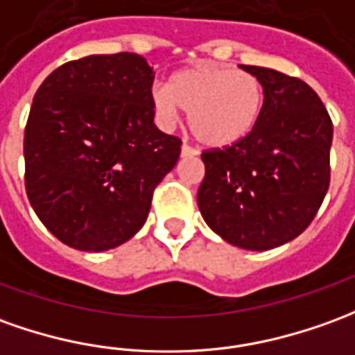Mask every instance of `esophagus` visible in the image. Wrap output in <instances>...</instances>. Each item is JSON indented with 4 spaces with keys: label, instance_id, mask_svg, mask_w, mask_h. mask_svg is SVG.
Segmentation results:
<instances>
[{
    "label": "esophagus",
    "instance_id": "obj_1",
    "mask_svg": "<svg viewBox=\"0 0 355 355\" xmlns=\"http://www.w3.org/2000/svg\"><path fill=\"white\" fill-rule=\"evenodd\" d=\"M180 153H182V157H194V155H198L200 152H198L196 148H192V146H188V144H182Z\"/></svg>",
    "mask_w": 355,
    "mask_h": 355
}]
</instances>
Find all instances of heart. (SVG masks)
Instances as JSON below:
<instances>
[{"label": "heart", "instance_id": "obj_1", "mask_svg": "<svg viewBox=\"0 0 355 355\" xmlns=\"http://www.w3.org/2000/svg\"><path fill=\"white\" fill-rule=\"evenodd\" d=\"M265 103L263 86L252 73L227 65H200L171 76L169 86H155L152 105L163 126L188 111L192 135L205 146L227 148L244 140L257 125Z\"/></svg>", "mask_w": 355, "mask_h": 355}]
</instances>
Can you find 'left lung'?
Segmentation results:
<instances>
[{"label": "left lung", "instance_id": "left-lung-1", "mask_svg": "<svg viewBox=\"0 0 355 355\" xmlns=\"http://www.w3.org/2000/svg\"><path fill=\"white\" fill-rule=\"evenodd\" d=\"M265 103L250 135L202 153L198 205L207 227L232 246L265 252L300 236L329 190L333 123L311 86L265 67Z\"/></svg>", "mask_w": 355, "mask_h": 355}]
</instances>
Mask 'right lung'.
I'll return each mask as SVG.
<instances>
[{
  "label": "right lung",
  "mask_w": 355,
  "mask_h": 355,
  "mask_svg": "<svg viewBox=\"0 0 355 355\" xmlns=\"http://www.w3.org/2000/svg\"><path fill=\"white\" fill-rule=\"evenodd\" d=\"M153 69L138 53L88 55L55 69L24 128V184L63 244L105 252L148 219L180 140L153 125Z\"/></svg>",
  "instance_id": "1"
}]
</instances>
